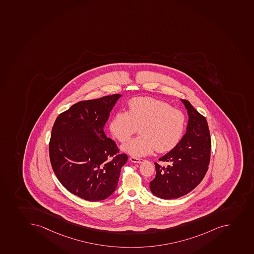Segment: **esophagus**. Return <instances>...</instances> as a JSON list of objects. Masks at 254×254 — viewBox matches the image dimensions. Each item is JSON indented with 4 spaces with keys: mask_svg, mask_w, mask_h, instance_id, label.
I'll use <instances>...</instances> for the list:
<instances>
[{
    "mask_svg": "<svg viewBox=\"0 0 254 254\" xmlns=\"http://www.w3.org/2000/svg\"><path fill=\"white\" fill-rule=\"evenodd\" d=\"M131 162L133 163H142V161H144L143 159L136 158V157H129Z\"/></svg>",
    "mask_w": 254,
    "mask_h": 254,
    "instance_id": "esophagus-1",
    "label": "esophagus"
}]
</instances>
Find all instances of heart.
<instances>
[{
	"mask_svg": "<svg viewBox=\"0 0 254 254\" xmlns=\"http://www.w3.org/2000/svg\"><path fill=\"white\" fill-rule=\"evenodd\" d=\"M186 119L182 112L152 97H134L128 112L120 111L110 123L112 133L120 142L130 138L139 127L140 135L122 146L124 152L143 157L157 150L166 152L178 144L185 131Z\"/></svg>",
	"mask_w": 254,
	"mask_h": 254,
	"instance_id": "obj_1",
	"label": "heart"
}]
</instances>
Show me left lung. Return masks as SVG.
<instances>
[{
  "mask_svg": "<svg viewBox=\"0 0 254 254\" xmlns=\"http://www.w3.org/2000/svg\"><path fill=\"white\" fill-rule=\"evenodd\" d=\"M181 102L189 115L186 133L173 149L159 158L170 165L165 167L155 162L157 174L150 182L152 193L162 199L178 198L191 192L208 170L211 142L207 121L190 102Z\"/></svg>",
  "mask_w": 254,
  "mask_h": 254,
  "instance_id": "left-lung-1",
  "label": "left lung"
}]
</instances>
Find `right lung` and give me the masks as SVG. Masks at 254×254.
I'll list each match as a JSON object with an SVG mask.
<instances>
[{
	"instance_id": "1",
	"label": "right lung",
	"mask_w": 254,
	"mask_h": 254,
	"mask_svg": "<svg viewBox=\"0 0 254 254\" xmlns=\"http://www.w3.org/2000/svg\"><path fill=\"white\" fill-rule=\"evenodd\" d=\"M122 95L82 101L59 115L49 142L53 171L62 185L78 197L95 201L115 192L126 154H119L105 126Z\"/></svg>"
}]
</instances>
